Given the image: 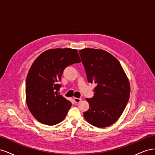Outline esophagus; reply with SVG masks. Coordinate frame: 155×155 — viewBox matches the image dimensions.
Returning <instances> with one entry per match:
<instances>
[{
  "label": "esophagus",
  "instance_id": "34e87169",
  "mask_svg": "<svg viewBox=\"0 0 155 155\" xmlns=\"http://www.w3.org/2000/svg\"><path fill=\"white\" fill-rule=\"evenodd\" d=\"M74 101L76 103H79L81 101V98H77V97H74Z\"/></svg>",
  "mask_w": 155,
  "mask_h": 155
}]
</instances>
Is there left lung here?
I'll return each mask as SVG.
<instances>
[{
    "label": "left lung",
    "instance_id": "8db88e82",
    "mask_svg": "<svg viewBox=\"0 0 155 155\" xmlns=\"http://www.w3.org/2000/svg\"><path fill=\"white\" fill-rule=\"evenodd\" d=\"M88 83H95L94 95L87 98L90 105L83 115L97 127H106L117 121L127 104L130 85L120 62L103 50L85 48L79 51Z\"/></svg>",
    "mask_w": 155,
    "mask_h": 155
}]
</instances>
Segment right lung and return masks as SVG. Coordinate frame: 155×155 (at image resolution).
<instances>
[{
    "instance_id": "obj_1",
    "label": "right lung",
    "mask_w": 155,
    "mask_h": 155,
    "mask_svg": "<svg viewBox=\"0 0 155 155\" xmlns=\"http://www.w3.org/2000/svg\"><path fill=\"white\" fill-rule=\"evenodd\" d=\"M81 62L78 51L55 48L42 53L33 63L26 82L27 105L39 122L54 125L67 116L71 102L59 95L64 68Z\"/></svg>"
}]
</instances>
